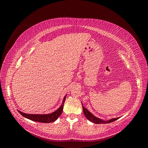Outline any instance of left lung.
Listing matches in <instances>:
<instances>
[{"instance_id":"left-lung-1","label":"left lung","mask_w":148,"mask_h":148,"mask_svg":"<svg viewBox=\"0 0 148 148\" xmlns=\"http://www.w3.org/2000/svg\"><path fill=\"white\" fill-rule=\"evenodd\" d=\"M83 113L85 115V117H86L88 120H89V121H91V122L96 123V124H100V123H111V122H113L114 121L117 120V119H119V117L117 118H115V119H110L108 121H104L102 119H100L99 118H97L96 117H95V115H92L90 112L89 110H88L87 109L85 108L84 107H83Z\"/></svg>"}]
</instances>
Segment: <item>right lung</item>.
Instances as JSON below:
<instances>
[{
    "label": "right lung",
    "mask_w": 148,
    "mask_h": 148,
    "mask_svg": "<svg viewBox=\"0 0 148 148\" xmlns=\"http://www.w3.org/2000/svg\"><path fill=\"white\" fill-rule=\"evenodd\" d=\"M65 98H66V96H65L63 101H62V105L60 106L59 108L55 112H53L49 114H28L22 112L20 110H18V112L21 115H23L24 117L28 119L34 121V122H41V123L53 122L59 118V116L62 113V110H63V108H64V104L65 101Z\"/></svg>",
    "instance_id": "add662e5"
}]
</instances>
